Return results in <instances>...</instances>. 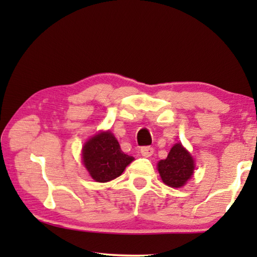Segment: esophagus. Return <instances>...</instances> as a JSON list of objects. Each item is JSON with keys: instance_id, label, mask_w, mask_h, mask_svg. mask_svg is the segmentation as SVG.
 <instances>
[{"instance_id": "34e87169", "label": "esophagus", "mask_w": 257, "mask_h": 257, "mask_svg": "<svg viewBox=\"0 0 257 257\" xmlns=\"http://www.w3.org/2000/svg\"><path fill=\"white\" fill-rule=\"evenodd\" d=\"M141 153L143 156H144V158H150V156L153 155L154 149L151 146H144L141 149Z\"/></svg>"}]
</instances>
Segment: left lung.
<instances>
[{
	"mask_svg": "<svg viewBox=\"0 0 257 257\" xmlns=\"http://www.w3.org/2000/svg\"><path fill=\"white\" fill-rule=\"evenodd\" d=\"M195 162L193 156L181 143L172 146L165 160L158 163L161 179L165 185L172 188H180L187 184L194 175Z\"/></svg>",
	"mask_w": 257,
	"mask_h": 257,
	"instance_id": "obj_1",
	"label": "left lung"
}]
</instances>
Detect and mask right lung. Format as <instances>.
Wrapping results in <instances>:
<instances>
[{
  "label": "right lung",
  "mask_w": 257,
  "mask_h": 257,
  "mask_svg": "<svg viewBox=\"0 0 257 257\" xmlns=\"http://www.w3.org/2000/svg\"><path fill=\"white\" fill-rule=\"evenodd\" d=\"M133 161V156L121 151L110 130L95 135L82 147V163L97 182H107L118 178Z\"/></svg>",
  "instance_id": "add662e5"
}]
</instances>
